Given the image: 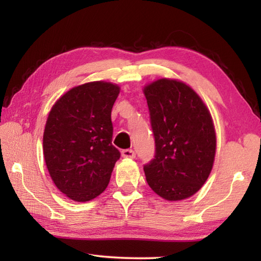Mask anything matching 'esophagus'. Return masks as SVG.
I'll use <instances>...</instances> for the list:
<instances>
[{"instance_id":"34e87169","label":"esophagus","mask_w":261,"mask_h":261,"mask_svg":"<svg viewBox=\"0 0 261 261\" xmlns=\"http://www.w3.org/2000/svg\"><path fill=\"white\" fill-rule=\"evenodd\" d=\"M122 156L123 158H129V159H134L136 156V153L134 149L131 148H126V149H123L122 151Z\"/></svg>"}]
</instances>
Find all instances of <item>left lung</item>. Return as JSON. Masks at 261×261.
Listing matches in <instances>:
<instances>
[{
	"mask_svg": "<svg viewBox=\"0 0 261 261\" xmlns=\"http://www.w3.org/2000/svg\"><path fill=\"white\" fill-rule=\"evenodd\" d=\"M155 140L144 166L149 187L176 201L199 191L213 167L216 137L208 109L187 84L162 78L144 88Z\"/></svg>",
	"mask_w": 261,
	"mask_h": 261,
	"instance_id": "1",
	"label": "left lung"
}]
</instances>
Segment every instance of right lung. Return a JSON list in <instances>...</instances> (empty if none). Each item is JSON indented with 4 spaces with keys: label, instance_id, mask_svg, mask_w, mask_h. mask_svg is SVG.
I'll return each instance as SVG.
<instances>
[{
    "label": "right lung",
    "instance_id": "obj_1",
    "mask_svg": "<svg viewBox=\"0 0 261 261\" xmlns=\"http://www.w3.org/2000/svg\"><path fill=\"white\" fill-rule=\"evenodd\" d=\"M120 87L92 82L53 106L43 132V155L53 182L74 201L102 193L121 153L112 144V109Z\"/></svg>",
    "mask_w": 261,
    "mask_h": 261
}]
</instances>
